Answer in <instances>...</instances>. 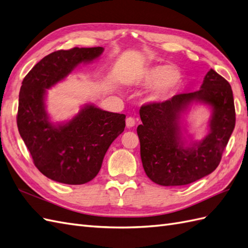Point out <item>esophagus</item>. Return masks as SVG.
I'll list each match as a JSON object with an SVG mask.
<instances>
[{
	"label": "esophagus",
	"instance_id": "34e87169",
	"mask_svg": "<svg viewBox=\"0 0 248 248\" xmlns=\"http://www.w3.org/2000/svg\"><path fill=\"white\" fill-rule=\"evenodd\" d=\"M125 124H126V128H133V126L135 125V119L133 117H128L125 120Z\"/></svg>",
	"mask_w": 248,
	"mask_h": 248
}]
</instances>
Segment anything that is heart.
<instances>
[{"mask_svg": "<svg viewBox=\"0 0 248 248\" xmlns=\"http://www.w3.org/2000/svg\"><path fill=\"white\" fill-rule=\"evenodd\" d=\"M183 75L179 68L164 65H154L147 68L140 76L139 81L142 85H150V98L153 101H162L172 95L181 85Z\"/></svg>", "mask_w": 248, "mask_h": 248, "instance_id": "1", "label": "heart"}]
</instances>
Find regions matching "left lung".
I'll use <instances>...</instances> for the list:
<instances>
[{
    "instance_id": "obj_1",
    "label": "left lung",
    "mask_w": 248,
    "mask_h": 248,
    "mask_svg": "<svg viewBox=\"0 0 248 248\" xmlns=\"http://www.w3.org/2000/svg\"><path fill=\"white\" fill-rule=\"evenodd\" d=\"M194 102L211 108L210 132L202 141L190 139L187 144L181 118ZM139 115L142 124L137 126V134L143 170L152 181L163 186H186L213 173L236 124L232 87L213 69L198 91L144 105Z\"/></svg>"
}]
</instances>
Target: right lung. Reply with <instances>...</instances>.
Segmentation results:
<instances>
[{
    "label": "right lung",
    "mask_w": 248,
    "mask_h": 248,
    "mask_svg": "<svg viewBox=\"0 0 248 248\" xmlns=\"http://www.w3.org/2000/svg\"><path fill=\"white\" fill-rule=\"evenodd\" d=\"M103 52V47L59 50L37 62L22 82L18 132L37 170L56 182L84 185L91 181L111 143L124 130V114L104 111L92 104L85 105L63 123H52L46 110L48 89Z\"/></svg>",
    "instance_id": "right-lung-1"
}]
</instances>
